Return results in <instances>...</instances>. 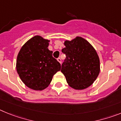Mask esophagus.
Masks as SVG:
<instances>
[{"mask_svg": "<svg viewBox=\"0 0 121 121\" xmlns=\"http://www.w3.org/2000/svg\"><path fill=\"white\" fill-rule=\"evenodd\" d=\"M57 61L59 62L60 63V64H61V62H62V61H61V59L60 58H59H59H57Z\"/></svg>", "mask_w": 121, "mask_h": 121, "instance_id": "34e87169", "label": "esophagus"}]
</instances>
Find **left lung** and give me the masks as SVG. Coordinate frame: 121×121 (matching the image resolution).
Segmentation results:
<instances>
[{"mask_svg":"<svg viewBox=\"0 0 121 121\" xmlns=\"http://www.w3.org/2000/svg\"><path fill=\"white\" fill-rule=\"evenodd\" d=\"M62 52L66 59L61 72L68 84L76 90H84L91 85L100 72V60L96 51L85 39L77 36L64 42Z\"/></svg>","mask_w":121,"mask_h":121,"instance_id":"1","label":"left lung"}]
</instances>
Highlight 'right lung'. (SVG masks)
Instances as JSON below:
<instances>
[{"label":"right lung","instance_id":"add662e5","mask_svg":"<svg viewBox=\"0 0 121 121\" xmlns=\"http://www.w3.org/2000/svg\"><path fill=\"white\" fill-rule=\"evenodd\" d=\"M50 40L40 36L29 39L18 53L16 70L25 85L34 90H43L48 86L54 74L61 65L48 50Z\"/></svg>","mask_w":121,"mask_h":121}]
</instances>
